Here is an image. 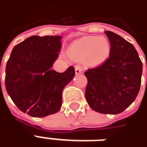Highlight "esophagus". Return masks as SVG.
<instances>
[{
	"mask_svg": "<svg viewBox=\"0 0 147 147\" xmlns=\"http://www.w3.org/2000/svg\"><path fill=\"white\" fill-rule=\"evenodd\" d=\"M75 71H76V74H81V73H83V67H81V66H80V65H77V66H76V67H75Z\"/></svg>",
	"mask_w": 147,
	"mask_h": 147,
	"instance_id": "esophagus-1",
	"label": "esophagus"
}]
</instances>
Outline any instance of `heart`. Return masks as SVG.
Here are the masks:
<instances>
[{
    "mask_svg": "<svg viewBox=\"0 0 147 147\" xmlns=\"http://www.w3.org/2000/svg\"><path fill=\"white\" fill-rule=\"evenodd\" d=\"M71 52L78 59H89L92 64H98L109 57L110 45L104 37H84L71 45Z\"/></svg>",
    "mask_w": 147,
    "mask_h": 147,
    "instance_id": "obj_1",
    "label": "heart"
}]
</instances>
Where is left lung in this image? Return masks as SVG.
<instances>
[{
    "label": "left lung",
    "mask_w": 147,
    "mask_h": 147,
    "mask_svg": "<svg viewBox=\"0 0 147 147\" xmlns=\"http://www.w3.org/2000/svg\"><path fill=\"white\" fill-rule=\"evenodd\" d=\"M110 42V53L102 64L90 67L85 97L90 108L103 114L125 110L139 94L142 64L131 43L112 31H105Z\"/></svg>",
    "instance_id": "obj_1"
}]
</instances>
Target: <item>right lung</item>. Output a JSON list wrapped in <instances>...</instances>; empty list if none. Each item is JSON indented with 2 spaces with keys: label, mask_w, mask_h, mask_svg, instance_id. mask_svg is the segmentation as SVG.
Instances as JSON below:
<instances>
[{
  "label": "right lung",
  "mask_w": 147,
  "mask_h": 147,
  "mask_svg": "<svg viewBox=\"0 0 147 147\" xmlns=\"http://www.w3.org/2000/svg\"><path fill=\"white\" fill-rule=\"evenodd\" d=\"M61 39L29 37L15 46L7 62L6 90L17 108L31 117H44L60 110L63 89L75 76L72 66L62 73L51 70Z\"/></svg>",
  "instance_id": "right-lung-1"
}]
</instances>
